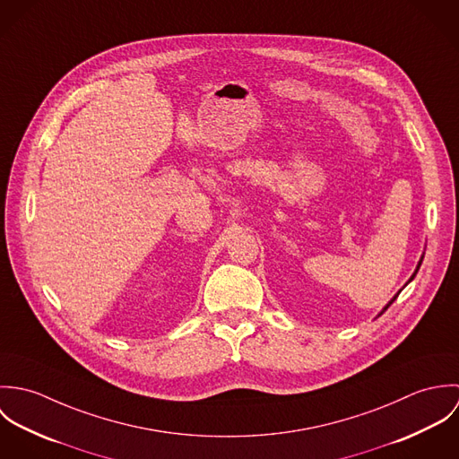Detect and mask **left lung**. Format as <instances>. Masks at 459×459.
<instances>
[{
	"instance_id": "8db88e82",
	"label": "left lung",
	"mask_w": 459,
	"mask_h": 459,
	"mask_svg": "<svg viewBox=\"0 0 459 459\" xmlns=\"http://www.w3.org/2000/svg\"><path fill=\"white\" fill-rule=\"evenodd\" d=\"M422 260H424V255H422V256H420V260H419V263H417V268H415V272H413V273H411V277H410V279H408V282H411V281H413V277H415V275H417V272H419V268H420V264H422ZM408 282H406V284H408ZM406 284H404V286H406ZM404 286H403V288H404ZM403 288H401V290H403ZM401 290H399V291H397V293H395V295H394L393 299H391V300H389V304H387V306H385V307H384V309H382V311H380V315H378V316H382V315H384V313H385V311H387V307H389V306H391V304H393L394 300H395V299H397V295H399V293H401Z\"/></svg>"
}]
</instances>
